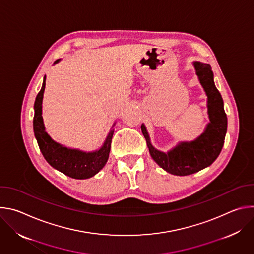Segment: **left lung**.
<instances>
[{"instance_id": "1", "label": "left lung", "mask_w": 254, "mask_h": 254, "mask_svg": "<svg viewBox=\"0 0 254 254\" xmlns=\"http://www.w3.org/2000/svg\"><path fill=\"white\" fill-rule=\"evenodd\" d=\"M194 66L200 83L208 96L210 123L205 131L194 141L181 142L165 154L152 146L146 127L141 125L142 134L154 161L168 173L177 176L191 175L210 166L219 156L227 131V117L223 99L214 84L211 66L201 62H194Z\"/></svg>"}]
</instances>
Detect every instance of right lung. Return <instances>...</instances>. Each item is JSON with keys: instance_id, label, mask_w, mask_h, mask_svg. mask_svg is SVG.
Listing matches in <instances>:
<instances>
[{"instance_id": "right-lung-1", "label": "right lung", "mask_w": 254, "mask_h": 254, "mask_svg": "<svg viewBox=\"0 0 254 254\" xmlns=\"http://www.w3.org/2000/svg\"><path fill=\"white\" fill-rule=\"evenodd\" d=\"M59 60H56L57 63ZM44 76L42 88L36 96L34 103L33 128L39 149L45 160L54 169L73 179H88L97 174L106 164L111 152V143L114 129L108 133L103 146L95 152L85 153L78 150L68 149L54 141L45 131L42 118V100L46 84Z\"/></svg>"}]
</instances>
